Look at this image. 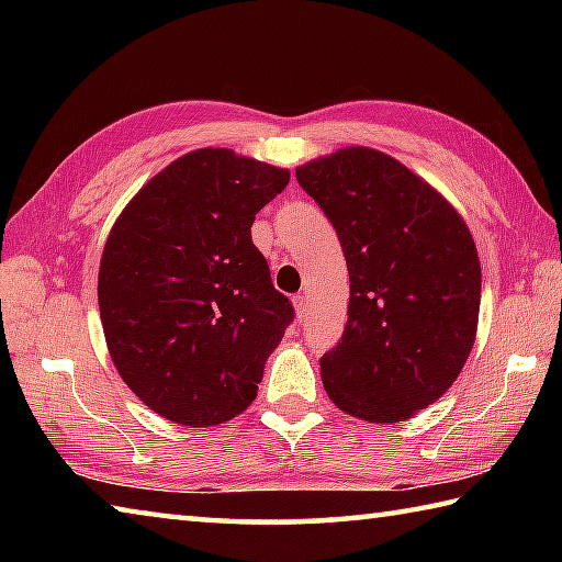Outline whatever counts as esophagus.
<instances>
[{
	"mask_svg": "<svg viewBox=\"0 0 562 562\" xmlns=\"http://www.w3.org/2000/svg\"><path fill=\"white\" fill-rule=\"evenodd\" d=\"M292 304H294V312H297L300 322L307 317V297H304V294H297V297L292 300Z\"/></svg>",
	"mask_w": 562,
	"mask_h": 562,
	"instance_id": "1",
	"label": "esophagus"
}]
</instances>
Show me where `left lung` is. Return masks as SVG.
Listing matches in <instances>:
<instances>
[{"label": "left lung", "instance_id": "left-lung-1", "mask_svg": "<svg viewBox=\"0 0 562 562\" xmlns=\"http://www.w3.org/2000/svg\"><path fill=\"white\" fill-rule=\"evenodd\" d=\"M349 270L347 325L319 359L331 402L364 422L434 404L469 359L481 265L461 215L406 166L351 146L297 168Z\"/></svg>", "mask_w": 562, "mask_h": 562}]
</instances>
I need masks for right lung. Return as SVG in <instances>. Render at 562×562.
I'll return each instance as SVG.
<instances>
[{"label": "right lung", "mask_w": 562, "mask_h": 562, "mask_svg": "<svg viewBox=\"0 0 562 562\" xmlns=\"http://www.w3.org/2000/svg\"><path fill=\"white\" fill-rule=\"evenodd\" d=\"M290 173L227 148L186 154L138 190L103 247L99 310L123 382L168 422L245 412L294 319L250 227Z\"/></svg>", "instance_id": "right-lung-1"}]
</instances>
